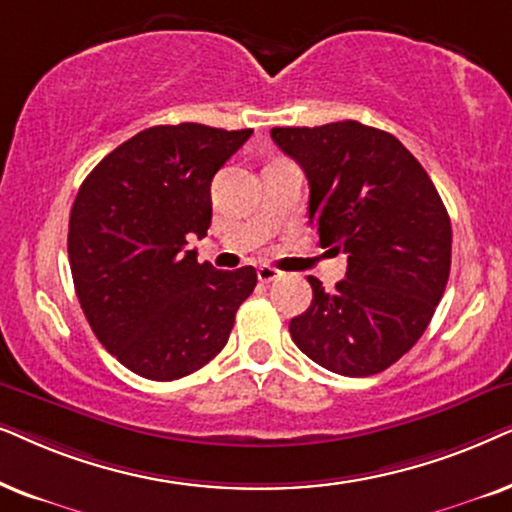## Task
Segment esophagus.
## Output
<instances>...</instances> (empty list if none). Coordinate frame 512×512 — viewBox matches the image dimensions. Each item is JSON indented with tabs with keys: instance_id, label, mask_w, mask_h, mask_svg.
<instances>
[{
	"instance_id": "obj_1",
	"label": "esophagus",
	"mask_w": 512,
	"mask_h": 512,
	"mask_svg": "<svg viewBox=\"0 0 512 512\" xmlns=\"http://www.w3.org/2000/svg\"><path fill=\"white\" fill-rule=\"evenodd\" d=\"M278 276H281V271H278L276 267H269V264H262V267L257 269V278H260L262 283H271Z\"/></svg>"
}]
</instances>
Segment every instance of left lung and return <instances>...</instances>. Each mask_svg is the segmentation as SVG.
<instances>
[{
  "mask_svg": "<svg viewBox=\"0 0 512 512\" xmlns=\"http://www.w3.org/2000/svg\"><path fill=\"white\" fill-rule=\"evenodd\" d=\"M309 180V222L323 248L346 252V278L290 320L313 363L370 377L400 360L431 323L452 264V224L424 166L403 142L358 121L271 128Z\"/></svg>",
  "mask_w": 512,
  "mask_h": 512,
  "instance_id": "left-lung-1",
  "label": "left lung"
}]
</instances>
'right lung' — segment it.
Instances as JSON below:
<instances>
[{
  "instance_id": "right-lung-1",
  "label": "right lung",
  "mask_w": 512,
  "mask_h": 512,
  "mask_svg": "<svg viewBox=\"0 0 512 512\" xmlns=\"http://www.w3.org/2000/svg\"><path fill=\"white\" fill-rule=\"evenodd\" d=\"M250 135L152 126L79 187L67 234L74 290L98 342L140 377L173 381L201 370L255 290L252 267L217 271L187 248L210 227L215 173Z\"/></svg>"
}]
</instances>
